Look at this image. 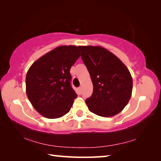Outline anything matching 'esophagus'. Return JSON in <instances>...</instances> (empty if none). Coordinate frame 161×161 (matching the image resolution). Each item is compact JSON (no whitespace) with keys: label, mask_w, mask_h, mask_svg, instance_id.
<instances>
[{"label":"esophagus","mask_w":161,"mask_h":161,"mask_svg":"<svg viewBox=\"0 0 161 161\" xmlns=\"http://www.w3.org/2000/svg\"><path fill=\"white\" fill-rule=\"evenodd\" d=\"M78 90H79V92H80V93L81 94V86H80L78 88Z\"/></svg>","instance_id":"esophagus-1"}]
</instances>
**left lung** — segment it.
Masks as SVG:
<instances>
[{"label":"left lung","mask_w":161,"mask_h":161,"mask_svg":"<svg viewBox=\"0 0 161 161\" xmlns=\"http://www.w3.org/2000/svg\"><path fill=\"white\" fill-rule=\"evenodd\" d=\"M81 58L93 84V93L86 99L91 112L103 117L115 116L131 97L133 80L123 62L100 46H79Z\"/></svg>","instance_id":"left-lung-1"}]
</instances>
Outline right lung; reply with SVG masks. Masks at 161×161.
<instances>
[{
  "label": "right lung",
  "mask_w": 161,
  "mask_h": 161,
  "mask_svg": "<svg viewBox=\"0 0 161 161\" xmlns=\"http://www.w3.org/2000/svg\"><path fill=\"white\" fill-rule=\"evenodd\" d=\"M79 47L62 45L32 64L26 75V94L35 110L47 119L69 112L77 95L71 86L70 68L80 57Z\"/></svg>",
  "instance_id": "obj_1"
}]
</instances>
